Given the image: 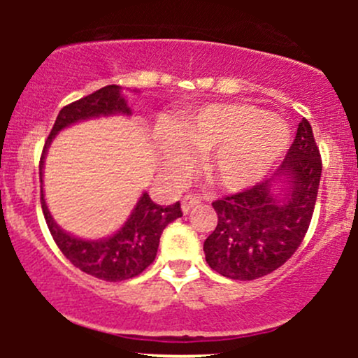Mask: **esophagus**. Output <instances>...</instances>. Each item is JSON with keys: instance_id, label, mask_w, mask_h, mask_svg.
Wrapping results in <instances>:
<instances>
[{"instance_id": "34e87169", "label": "esophagus", "mask_w": 358, "mask_h": 358, "mask_svg": "<svg viewBox=\"0 0 358 358\" xmlns=\"http://www.w3.org/2000/svg\"><path fill=\"white\" fill-rule=\"evenodd\" d=\"M199 204H201V199L197 196H185V197H183V201H182V211L187 215L190 209L197 208Z\"/></svg>"}]
</instances>
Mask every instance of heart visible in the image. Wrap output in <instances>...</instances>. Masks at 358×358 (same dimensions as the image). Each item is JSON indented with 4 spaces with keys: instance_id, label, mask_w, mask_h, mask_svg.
<instances>
[{
    "instance_id": "heart-1",
    "label": "heart",
    "mask_w": 358,
    "mask_h": 358,
    "mask_svg": "<svg viewBox=\"0 0 358 358\" xmlns=\"http://www.w3.org/2000/svg\"><path fill=\"white\" fill-rule=\"evenodd\" d=\"M166 168L182 171L189 152L206 154L204 169L222 189L239 192L255 185L289 145L280 117L248 103H211L159 133Z\"/></svg>"
}]
</instances>
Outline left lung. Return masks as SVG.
Returning <instances> with one entry per match:
<instances>
[{
	"label": "left lung",
	"instance_id": "left-lung-1",
	"mask_svg": "<svg viewBox=\"0 0 358 358\" xmlns=\"http://www.w3.org/2000/svg\"><path fill=\"white\" fill-rule=\"evenodd\" d=\"M322 161L305 117L272 178L213 202L218 223L204 241L206 262L234 280L268 275L294 255L312 222ZM285 183L282 194L275 183Z\"/></svg>",
	"mask_w": 358,
	"mask_h": 358
}]
</instances>
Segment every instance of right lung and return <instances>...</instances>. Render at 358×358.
<instances>
[{
	"instance_id": "obj_1",
	"label": "right lung",
	"mask_w": 358,
	"mask_h": 358,
	"mask_svg": "<svg viewBox=\"0 0 358 358\" xmlns=\"http://www.w3.org/2000/svg\"><path fill=\"white\" fill-rule=\"evenodd\" d=\"M112 114H131L124 96L121 95V86L117 85L103 86L92 95L83 96L64 107L57 115L55 124L43 147L41 161H39V180L43 182V164H45L46 150L60 129L78 121H85V119ZM41 208L53 241L69 262L81 272L107 280V282H119V280L131 279L142 273L156 259L162 230L182 216L180 202L164 208L150 199L149 194L143 192L129 218L114 236L100 241H86L64 232L57 225L48 211L43 189Z\"/></svg>"
}]
</instances>
